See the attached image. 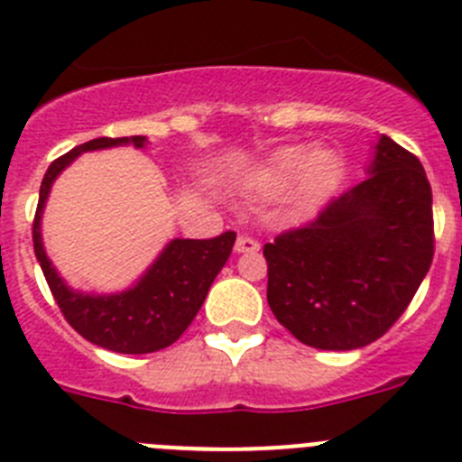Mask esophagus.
Wrapping results in <instances>:
<instances>
[{
	"instance_id": "esophagus-1",
	"label": "esophagus",
	"mask_w": 462,
	"mask_h": 462,
	"mask_svg": "<svg viewBox=\"0 0 462 462\" xmlns=\"http://www.w3.org/2000/svg\"><path fill=\"white\" fill-rule=\"evenodd\" d=\"M236 252H238V254H252V252H259V243H256L252 236H238V240H236Z\"/></svg>"
}]
</instances>
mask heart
Here are the masks:
<instances>
[{"label":"heart","mask_w":462,"mask_h":462,"mask_svg":"<svg viewBox=\"0 0 462 462\" xmlns=\"http://www.w3.org/2000/svg\"><path fill=\"white\" fill-rule=\"evenodd\" d=\"M340 175L342 157L337 150L284 145L252 171L250 187L259 194L275 196L296 182V201L314 206L337 185Z\"/></svg>","instance_id":"obj_1"}]
</instances>
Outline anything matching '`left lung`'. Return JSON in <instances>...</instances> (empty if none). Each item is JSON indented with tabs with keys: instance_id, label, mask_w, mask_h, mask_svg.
<instances>
[{
	"instance_id": "obj_1",
	"label": "left lung",
	"mask_w": 462,
	"mask_h": 462,
	"mask_svg": "<svg viewBox=\"0 0 462 462\" xmlns=\"http://www.w3.org/2000/svg\"><path fill=\"white\" fill-rule=\"evenodd\" d=\"M435 252L421 162L389 136L368 178L314 222L263 245L268 305L296 340L349 352L382 337L411 303Z\"/></svg>"
}]
</instances>
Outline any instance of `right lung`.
<instances>
[{
  "label": "right lung",
  "instance_id": "1",
  "mask_svg": "<svg viewBox=\"0 0 462 462\" xmlns=\"http://www.w3.org/2000/svg\"><path fill=\"white\" fill-rule=\"evenodd\" d=\"M145 143V136L94 138L55 159L41 182L39 206L32 226L34 254L64 319L85 340L117 354H150L173 345L201 310L208 289L231 256L236 243L234 231L208 240H171L152 266L143 273L141 280L120 293L76 291L60 277L41 240V215L55 178L79 154L89 150H106L116 145L143 148Z\"/></svg>",
  "mask_w": 462,
  "mask_h": 462
}]
</instances>
